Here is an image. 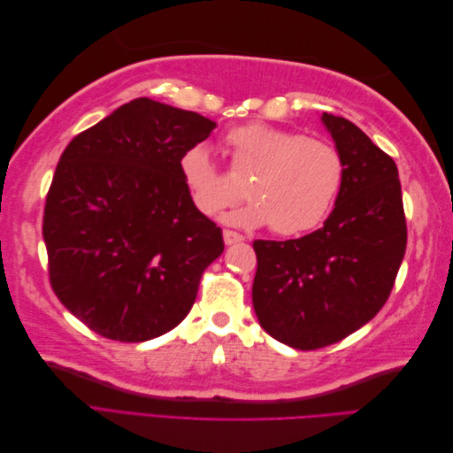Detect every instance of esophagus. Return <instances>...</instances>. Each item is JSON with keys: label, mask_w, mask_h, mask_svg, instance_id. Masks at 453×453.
Listing matches in <instances>:
<instances>
[{"label": "esophagus", "mask_w": 453, "mask_h": 453, "mask_svg": "<svg viewBox=\"0 0 453 453\" xmlns=\"http://www.w3.org/2000/svg\"><path fill=\"white\" fill-rule=\"evenodd\" d=\"M223 238H225V243H226V245L238 243V242L243 240V236L240 234V232H234V230H225V232H223Z\"/></svg>", "instance_id": "1"}]
</instances>
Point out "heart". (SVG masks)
Wrapping results in <instances>:
<instances>
[{
    "instance_id": "obj_1",
    "label": "heart",
    "mask_w": 453,
    "mask_h": 453,
    "mask_svg": "<svg viewBox=\"0 0 453 453\" xmlns=\"http://www.w3.org/2000/svg\"><path fill=\"white\" fill-rule=\"evenodd\" d=\"M230 173L248 181L250 202L228 215V223L263 226L273 234L298 236L319 226L333 211L344 185V160L331 143L304 134L250 122L225 138ZM180 173L195 208L213 217L242 196V187L217 166L203 145L180 158Z\"/></svg>"
}]
</instances>
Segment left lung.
Returning a JSON list of instances; mask_svg holds the SVG:
<instances>
[{
  "mask_svg": "<svg viewBox=\"0 0 453 453\" xmlns=\"http://www.w3.org/2000/svg\"><path fill=\"white\" fill-rule=\"evenodd\" d=\"M321 119L346 168L333 213L308 236L253 242L258 323L303 351L336 344L372 319L388 303L406 251L395 160L348 119Z\"/></svg>",
  "mask_w": 453,
  "mask_h": 453,
  "instance_id": "8db88e82",
  "label": "left lung"
}]
</instances>
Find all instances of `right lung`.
Returning <instances> with one entry per match:
<instances>
[{
  "label": "right lung",
  "mask_w": 453,
  "mask_h": 453,
  "mask_svg": "<svg viewBox=\"0 0 453 453\" xmlns=\"http://www.w3.org/2000/svg\"><path fill=\"white\" fill-rule=\"evenodd\" d=\"M215 122L150 98L120 105L64 149L45 200L54 295L90 331L145 342L193 308L223 232L180 173Z\"/></svg>",
  "instance_id": "obj_1"
}]
</instances>
